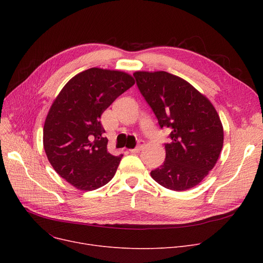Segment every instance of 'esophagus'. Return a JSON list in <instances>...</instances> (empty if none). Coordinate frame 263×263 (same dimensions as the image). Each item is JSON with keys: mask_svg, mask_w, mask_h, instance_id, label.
I'll return each instance as SVG.
<instances>
[{"mask_svg": "<svg viewBox=\"0 0 263 263\" xmlns=\"http://www.w3.org/2000/svg\"><path fill=\"white\" fill-rule=\"evenodd\" d=\"M144 145H145L144 141H139V143H137V146L134 149H131L130 151H131V153H139V151L143 150Z\"/></svg>", "mask_w": 263, "mask_h": 263, "instance_id": "esophagus-1", "label": "esophagus"}]
</instances>
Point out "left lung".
Returning a JSON list of instances; mask_svg holds the SVG:
<instances>
[{"label":"left lung","mask_w":263,"mask_h":263,"mask_svg":"<svg viewBox=\"0 0 263 263\" xmlns=\"http://www.w3.org/2000/svg\"><path fill=\"white\" fill-rule=\"evenodd\" d=\"M133 76L161 129L171 131L165 161L151 177L173 191L194 187L214 167L223 148V126L214 106L189 82L166 71Z\"/></svg>","instance_id":"8db88e82"}]
</instances>
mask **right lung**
<instances>
[{
	"label": "right lung",
	"instance_id": "add662e5",
	"mask_svg": "<svg viewBox=\"0 0 263 263\" xmlns=\"http://www.w3.org/2000/svg\"><path fill=\"white\" fill-rule=\"evenodd\" d=\"M134 83L126 72L90 68L74 76L54 100L44 147L54 171L74 187L97 190L114 177L122 155L107 151L100 117Z\"/></svg>",
	"mask_w": 263,
	"mask_h": 263
}]
</instances>
